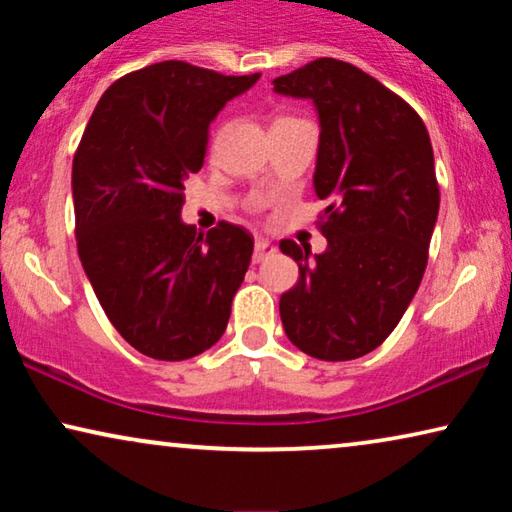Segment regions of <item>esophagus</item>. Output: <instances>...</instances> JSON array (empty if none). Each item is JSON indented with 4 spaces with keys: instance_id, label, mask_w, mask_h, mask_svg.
I'll return each instance as SVG.
<instances>
[{
    "instance_id": "1",
    "label": "esophagus",
    "mask_w": 512,
    "mask_h": 512,
    "mask_svg": "<svg viewBox=\"0 0 512 512\" xmlns=\"http://www.w3.org/2000/svg\"><path fill=\"white\" fill-rule=\"evenodd\" d=\"M277 247L272 244L270 240H265V237H256V247H254V263H261L265 258L275 256Z\"/></svg>"
}]
</instances>
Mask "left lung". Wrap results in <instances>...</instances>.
<instances>
[{
    "instance_id": "left-lung-1",
    "label": "left lung",
    "mask_w": 512,
    "mask_h": 512,
    "mask_svg": "<svg viewBox=\"0 0 512 512\" xmlns=\"http://www.w3.org/2000/svg\"><path fill=\"white\" fill-rule=\"evenodd\" d=\"M272 83L317 107L314 193L328 200L324 254L310 261V249L279 242L300 270L279 298L284 331L314 359H359L398 326L429 261L440 207L429 132L403 97L349 62L319 58Z\"/></svg>"
}]
</instances>
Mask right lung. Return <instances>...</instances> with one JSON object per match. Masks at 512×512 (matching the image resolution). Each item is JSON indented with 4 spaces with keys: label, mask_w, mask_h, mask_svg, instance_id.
<instances>
[{
    "label": "right lung",
    "mask_w": 512,
    "mask_h": 512,
    "mask_svg": "<svg viewBox=\"0 0 512 512\" xmlns=\"http://www.w3.org/2000/svg\"><path fill=\"white\" fill-rule=\"evenodd\" d=\"M261 74L226 76L165 60L111 83L72 165L76 247L125 342L184 361L219 342L254 237L181 221L184 181L205 163L209 123Z\"/></svg>",
    "instance_id": "1"
}]
</instances>
